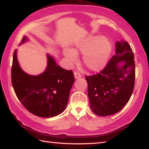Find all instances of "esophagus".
<instances>
[{"instance_id": "obj_1", "label": "esophagus", "mask_w": 149, "mask_h": 149, "mask_svg": "<svg viewBox=\"0 0 149 149\" xmlns=\"http://www.w3.org/2000/svg\"><path fill=\"white\" fill-rule=\"evenodd\" d=\"M81 76H82V75L80 73L77 72H74V77H75V79H79V78L81 77Z\"/></svg>"}]
</instances>
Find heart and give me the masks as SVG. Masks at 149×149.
I'll use <instances>...</instances> for the list:
<instances>
[{
  "instance_id": "1",
  "label": "heart",
  "mask_w": 149,
  "mask_h": 149,
  "mask_svg": "<svg viewBox=\"0 0 149 149\" xmlns=\"http://www.w3.org/2000/svg\"><path fill=\"white\" fill-rule=\"evenodd\" d=\"M112 51V45L105 37L90 36L75 44L72 50H65V56L71 64L77 60V54L82 53L83 63L89 70L100 71L105 66Z\"/></svg>"
}]
</instances>
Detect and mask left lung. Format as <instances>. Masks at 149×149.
Here are the masks:
<instances>
[{"label":"left lung","mask_w":149,"mask_h":149,"mask_svg":"<svg viewBox=\"0 0 149 149\" xmlns=\"http://www.w3.org/2000/svg\"><path fill=\"white\" fill-rule=\"evenodd\" d=\"M125 61L119 67L117 64ZM135 68L133 52L127 41L116 44V54L99 74L85 76L91 108L100 116L116 114L129 101L134 89Z\"/></svg>","instance_id":"left-lung-1"}]
</instances>
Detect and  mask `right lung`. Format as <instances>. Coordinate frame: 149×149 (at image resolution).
Listing matches in <instances>:
<instances>
[{"label": "right lung", "mask_w": 149, "mask_h": 149, "mask_svg": "<svg viewBox=\"0 0 149 149\" xmlns=\"http://www.w3.org/2000/svg\"><path fill=\"white\" fill-rule=\"evenodd\" d=\"M24 37L22 42L26 41ZM47 69L39 75H30L19 67L16 50L13 54L11 70L12 84L17 99L35 116L51 118L64 110L75 78L72 70L56 64L49 54Z\"/></svg>", "instance_id": "right-lung-1"}]
</instances>
